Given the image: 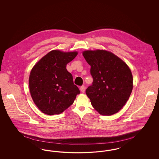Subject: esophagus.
<instances>
[{
  "instance_id": "obj_1",
  "label": "esophagus",
  "mask_w": 159,
  "mask_h": 159,
  "mask_svg": "<svg viewBox=\"0 0 159 159\" xmlns=\"http://www.w3.org/2000/svg\"><path fill=\"white\" fill-rule=\"evenodd\" d=\"M80 90L82 92L84 93V91H85V86H82L80 88Z\"/></svg>"
}]
</instances>
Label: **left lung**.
<instances>
[{"mask_svg": "<svg viewBox=\"0 0 159 159\" xmlns=\"http://www.w3.org/2000/svg\"><path fill=\"white\" fill-rule=\"evenodd\" d=\"M91 66L92 85L86 90L93 108L111 116L125 105L133 89V76L126 63L110 51L87 50L82 52Z\"/></svg>", "mask_w": 159, "mask_h": 159, "instance_id": "left-lung-1", "label": "left lung"}]
</instances>
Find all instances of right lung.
<instances>
[{"label":"right lung","mask_w":159,"mask_h":159,"mask_svg":"<svg viewBox=\"0 0 159 159\" xmlns=\"http://www.w3.org/2000/svg\"><path fill=\"white\" fill-rule=\"evenodd\" d=\"M77 54V51L52 50L31 69L29 80L31 97L43 113H62L80 93L73 76L66 69L67 64Z\"/></svg>","instance_id":"obj_1"}]
</instances>
